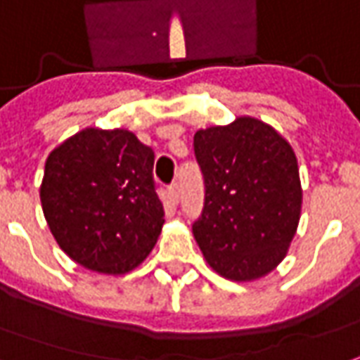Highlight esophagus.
<instances>
[{
  "label": "esophagus",
  "instance_id": "obj_1",
  "mask_svg": "<svg viewBox=\"0 0 360 360\" xmlns=\"http://www.w3.org/2000/svg\"><path fill=\"white\" fill-rule=\"evenodd\" d=\"M169 195H172V200L177 205L179 202V195H181V188H179V183L177 181H173L172 185H169Z\"/></svg>",
  "mask_w": 360,
  "mask_h": 360
}]
</instances>
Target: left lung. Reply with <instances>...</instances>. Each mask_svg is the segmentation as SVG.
I'll return each instance as SVG.
<instances>
[{"label": "left lung", "instance_id": "left-lung-1", "mask_svg": "<svg viewBox=\"0 0 360 360\" xmlns=\"http://www.w3.org/2000/svg\"><path fill=\"white\" fill-rule=\"evenodd\" d=\"M205 206L193 233L208 265L253 281L283 261L300 220L302 188L292 148L250 117L195 134Z\"/></svg>", "mask_w": 360, "mask_h": 360}]
</instances>
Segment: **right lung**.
<instances>
[{
	"label": "right lung",
	"mask_w": 360,
	"mask_h": 360,
	"mask_svg": "<svg viewBox=\"0 0 360 360\" xmlns=\"http://www.w3.org/2000/svg\"><path fill=\"white\" fill-rule=\"evenodd\" d=\"M154 150L128 130L85 128L49 155L42 210L79 265L120 275L138 267L163 226Z\"/></svg>",
	"instance_id": "add662e5"
}]
</instances>
